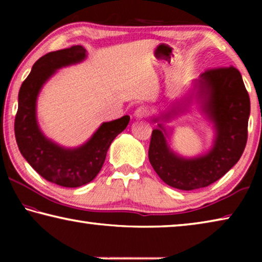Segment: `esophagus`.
Listing matches in <instances>:
<instances>
[{
    "label": "esophagus",
    "mask_w": 262,
    "mask_h": 262,
    "mask_svg": "<svg viewBox=\"0 0 262 262\" xmlns=\"http://www.w3.org/2000/svg\"><path fill=\"white\" fill-rule=\"evenodd\" d=\"M148 114H149V110L145 107V106H139V107L135 110V113H134V115L137 119L147 118Z\"/></svg>",
    "instance_id": "obj_1"
}]
</instances>
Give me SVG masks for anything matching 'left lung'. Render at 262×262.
<instances>
[{
    "instance_id": "obj_1",
    "label": "left lung",
    "mask_w": 262,
    "mask_h": 262,
    "mask_svg": "<svg viewBox=\"0 0 262 262\" xmlns=\"http://www.w3.org/2000/svg\"><path fill=\"white\" fill-rule=\"evenodd\" d=\"M199 83L208 97L206 110L216 126L214 148L202 157L185 159L168 149L161 125L150 139L149 161L154 170L164 183L181 190L207 187L222 178L242 157L247 142L251 104L239 70L208 69Z\"/></svg>"
}]
</instances>
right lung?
<instances>
[{"mask_svg":"<svg viewBox=\"0 0 262 262\" xmlns=\"http://www.w3.org/2000/svg\"><path fill=\"white\" fill-rule=\"evenodd\" d=\"M85 48L72 46L47 53L33 64L21 84L15 117V136L20 154L43 179L62 187H79L96 178L112 141L127 127L129 117L104 122L85 144L63 149L41 134L35 119V100L42 84L57 68L82 61Z\"/></svg>","mask_w":262,"mask_h":262,"instance_id":"right-lung-1","label":"right lung"}]
</instances>
